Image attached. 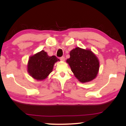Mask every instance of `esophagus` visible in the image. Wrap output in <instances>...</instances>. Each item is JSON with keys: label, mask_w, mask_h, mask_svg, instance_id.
Returning a JSON list of instances; mask_svg holds the SVG:
<instances>
[{"label": "esophagus", "mask_w": 126, "mask_h": 126, "mask_svg": "<svg viewBox=\"0 0 126 126\" xmlns=\"http://www.w3.org/2000/svg\"><path fill=\"white\" fill-rule=\"evenodd\" d=\"M60 60H61L62 61H65V57H60Z\"/></svg>", "instance_id": "1"}]
</instances>
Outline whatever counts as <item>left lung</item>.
Listing matches in <instances>:
<instances>
[{
	"mask_svg": "<svg viewBox=\"0 0 126 126\" xmlns=\"http://www.w3.org/2000/svg\"><path fill=\"white\" fill-rule=\"evenodd\" d=\"M66 63L76 79L82 83L94 80L99 72V60L89 49L77 47L72 50Z\"/></svg>",
	"mask_w": 126,
	"mask_h": 126,
	"instance_id": "1",
	"label": "left lung"
}]
</instances>
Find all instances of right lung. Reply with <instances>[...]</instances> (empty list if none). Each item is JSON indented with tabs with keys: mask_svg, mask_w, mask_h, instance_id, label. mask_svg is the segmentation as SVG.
<instances>
[{
	"mask_svg": "<svg viewBox=\"0 0 126 126\" xmlns=\"http://www.w3.org/2000/svg\"><path fill=\"white\" fill-rule=\"evenodd\" d=\"M60 61L55 56H49L44 50L30 56L27 63V72L32 78L44 80L52 72L54 63Z\"/></svg>",
	"mask_w": 126,
	"mask_h": 126,
	"instance_id": "obj_1",
	"label": "right lung"
}]
</instances>
